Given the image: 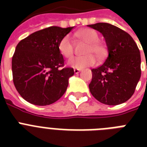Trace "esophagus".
Masks as SVG:
<instances>
[{"label":"esophagus","instance_id":"esophagus-1","mask_svg":"<svg viewBox=\"0 0 147 147\" xmlns=\"http://www.w3.org/2000/svg\"><path fill=\"white\" fill-rule=\"evenodd\" d=\"M80 71H81V69H74V72H75L76 74L79 73Z\"/></svg>","mask_w":147,"mask_h":147}]
</instances>
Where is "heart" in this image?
Segmentation results:
<instances>
[{"label":"heart","mask_w":147,"mask_h":147,"mask_svg":"<svg viewBox=\"0 0 147 147\" xmlns=\"http://www.w3.org/2000/svg\"><path fill=\"white\" fill-rule=\"evenodd\" d=\"M78 38L84 42H87L88 45L84 49V55L76 56L69 61V64L76 69H82L85 67L91 66L95 63L96 60L94 54L98 58L101 57L105 53V47L99 41V36L96 31L92 29H85L79 31L76 34ZM58 49L61 55L66 59H70L74 54V44L71 37L65 36L60 40Z\"/></svg>","instance_id":"b5f03b06"}]
</instances>
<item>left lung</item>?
<instances>
[{
  "label": "left lung",
  "mask_w": 147,
  "mask_h": 147,
  "mask_svg": "<svg viewBox=\"0 0 147 147\" xmlns=\"http://www.w3.org/2000/svg\"><path fill=\"white\" fill-rule=\"evenodd\" d=\"M88 26L102 33L108 49L105 62L92 69L90 92L105 105L125 102L134 94L141 76L139 48L130 34L114 25L98 23Z\"/></svg>",
  "instance_id": "left-lung-1"
}]
</instances>
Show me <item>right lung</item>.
<instances>
[{
  "instance_id": "obj_1",
  "label": "right lung",
  "mask_w": 147,
  "mask_h": 147,
  "mask_svg": "<svg viewBox=\"0 0 147 147\" xmlns=\"http://www.w3.org/2000/svg\"><path fill=\"white\" fill-rule=\"evenodd\" d=\"M73 26H49L32 33L17 44L12 57L13 82L20 96L35 105L55 102L64 94L72 68L64 66L58 46Z\"/></svg>"
}]
</instances>
